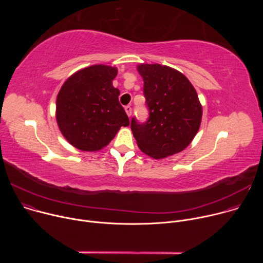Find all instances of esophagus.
Returning a JSON list of instances; mask_svg holds the SVG:
<instances>
[{
	"label": "esophagus",
	"mask_w": 263,
	"mask_h": 263,
	"mask_svg": "<svg viewBox=\"0 0 263 263\" xmlns=\"http://www.w3.org/2000/svg\"><path fill=\"white\" fill-rule=\"evenodd\" d=\"M125 111H126L127 116L130 118L131 115H132V108H131V106H126V107H125Z\"/></svg>",
	"instance_id": "34e87169"
}]
</instances>
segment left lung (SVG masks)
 Masks as SVG:
<instances>
[{
  "instance_id": "1",
  "label": "left lung",
  "mask_w": 263,
  "mask_h": 263,
  "mask_svg": "<svg viewBox=\"0 0 263 263\" xmlns=\"http://www.w3.org/2000/svg\"><path fill=\"white\" fill-rule=\"evenodd\" d=\"M143 79L148 121L132 119L131 130L138 147L147 156L162 159L182 152L198 133L202 105L198 93L182 72L158 63L137 65Z\"/></svg>"
}]
</instances>
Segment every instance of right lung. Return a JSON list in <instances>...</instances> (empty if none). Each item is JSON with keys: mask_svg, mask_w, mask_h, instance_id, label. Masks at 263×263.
<instances>
[{"mask_svg": "<svg viewBox=\"0 0 263 263\" xmlns=\"http://www.w3.org/2000/svg\"><path fill=\"white\" fill-rule=\"evenodd\" d=\"M118 68L95 64L73 72L56 100V121L63 137L85 152L100 151L115 138L129 119L112 85Z\"/></svg>", "mask_w": 263, "mask_h": 263, "instance_id": "add662e5", "label": "right lung"}]
</instances>
